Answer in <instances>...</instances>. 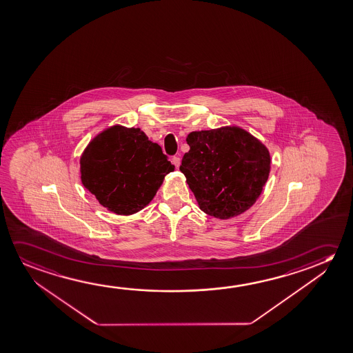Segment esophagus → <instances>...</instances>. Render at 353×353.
<instances>
[{"label": "esophagus", "mask_w": 353, "mask_h": 353, "mask_svg": "<svg viewBox=\"0 0 353 353\" xmlns=\"http://www.w3.org/2000/svg\"><path fill=\"white\" fill-rule=\"evenodd\" d=\"M172 163H174L176 168H179V165H181V157H172Z\"/></svg>", "instance_id": "obj_1"}]
</instances>
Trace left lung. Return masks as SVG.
<instances>
[{
	"mask_svg": "<svg viewBox=\"0 0 353 353\" xmlns=\"http://www.w3.org/2000/svg\"><path fill=\"white\" fill-rule=\"evenodd\" d=\"M179 166L201 210L220 220L247 212L270 174V152L239 125L190 132Z\"/></svg>",
	"mask_w": 353,
	"mask_h": 353,
	"instance_id": "8db88e82",
	"label": "left lung"
}]
</instances>
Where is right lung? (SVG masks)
Masks as SVG:
<instances>
[{
	"instance_id": "obj_1",
	"label": "right lung",
	"mask_w": 353,
	"mask_h": 353,
	"mask_svg": "<svg viewBox=\"0 0 353 353\" xmlns=\"http://www.w3.org/2000/svg\"><path fill=\"white\" fill-rule=\"evenodd\" d=\"M174 170L159 144L125 125L100 132L81 157L83 185L109 212L125 216L144 209Z\"/></svg>"
}]
</instances>
